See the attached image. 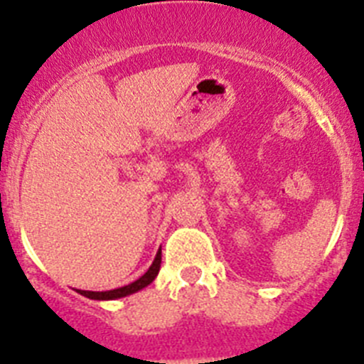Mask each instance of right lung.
Returning a JSON list of instances; mask_svg holds the SVG:
<instances>
[{
	"label": "right lung",
	"mask_w": 364,
	"mask_h": 364,
	"mask_svg": "<svg viewBox=\"0 0 364 364\" xmlns=\"http://www.w3.org/2000/svg\"><path fill=\"white\" fill-rule=\"evenodd\" d=\"M160 262H162V252L159 250V253H156V257H154L153 264L149 266V269L144 273L142 277L136 279L134 282H131V284L122 286V288H117V290H109V291L78 290V294L83 295V297L95 299V301H111V299H120V297H125V295L136 294V291H140L142 288H146L147 284H151V282L154 281V277H156L160 272Z\"/></svg>",
	"instance_id": "right-lung-1"
}]
</instances>
